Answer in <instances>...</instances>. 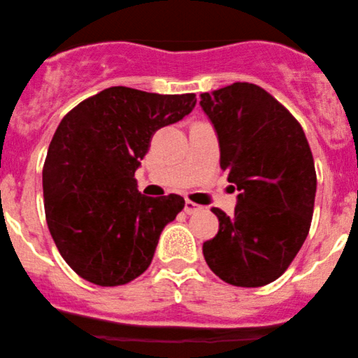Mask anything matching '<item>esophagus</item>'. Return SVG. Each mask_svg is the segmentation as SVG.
<instances>
[{
    "mask_svg": "<svg viewBox=\"0 0 358 358\" xmlns=\"http://www.w3.org/2000/svg\"><path fill=\"white\" fill-rule=\"evenodd\" d=\"M201 208H202L201 206H197V203H194L192 201H185V203H184V212L187 213V215H190V213L199 212Z\"/></svg>",
    "mask_w": 358,
    "mask_h": 358,
    "instance_id": "34e87169",
    "label": "esophagus"
}]
</instances>
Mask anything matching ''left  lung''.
Returning a JSON list of instances; mask_svg holds the SVG:
<instances>
[{
  "label": "left lung",
  "instance_id": "8db88e82",
  "mask_svg": "<svg viewBox=\"0 0 358 358\" xmlns=\"http://www.w3.org/2000/svg\"><path fill=\"white\" fill-rule=\"evenodd\" d=\"M201 106L219 136L220 168L240 190L231 217L212 208L219 234L203 243V258L229 285L264 286L287 270L309 234L313 152L298 120L255 83L202 94Z\"/></svg>",
  "mask_w": 358,
  "mask_h": 358
}]
</instances>
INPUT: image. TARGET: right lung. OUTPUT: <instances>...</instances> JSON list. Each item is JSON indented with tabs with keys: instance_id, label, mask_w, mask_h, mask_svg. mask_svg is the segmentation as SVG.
<instances>
[{
	"instance_id": "obj_1",
	"label": "right lung",
	"mask_w": 358,
	"mask_h": 358,
	"mask_svg": "<svg viewBox=\"0 0 358 358\" xmlns=\"http://www.w3.org/2000/svg\"><path fill=\"white\" fill-rule=\"evenodd\" d=\"M196 101L194 94L110 87L62 118L43 169L45 220L59 253L83 280L120 286L148 270L184 199L143 196L134 171L152 134L182 120Z\"/></svg>"
}]
</instances>
